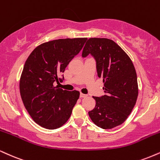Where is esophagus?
I'll list each match as a JSON object with an SVG mask.
<instances>
[{
	"instance_id": "34e87169",
	"label": "esophagus",
	"mask_w": 160,
	"mask_h": 160,
	"mask_svg": "<svg viewBox=\"0 0 160 160\" xmlns=\"http://www.w3.org/2000/svg\"><path fill=\"white\" fill-rule=\"evenodd\" d=\"M87 95H85V94H82V93H80V98H86V97H87Z\"/></svg>"
}]
</instances>
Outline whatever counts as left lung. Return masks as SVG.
Listing matches in <instances>:
<instances>
[{"label": "left lung", "instance_id": "8db88e82", "mask_svg": "<svg viewBox=\"0 0 160 160\" xmlns=\"http://www.w3.org/2000/svg\"><path fill=\"white\" fill-rule=\"evenodd\" d=\"M89 53L96 60L106 95L93 97L96 104L88 115L99 128L112 129L125 122L136 103L138 88L135 67L124 50L109 38H88L82 57Z\"/></svg>", "mask_w": 160, "mask_h": 160}]
</instances>
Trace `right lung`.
Masks as SVG:
<instances>
[{"label":"right lung","mask_w":160,"mask_h":160,"mask_svg":"<svg viewBox=\"0 0 160 160\" xmlns=\"http://www.w3.org/2000/svg\"><path fill=\"white\" fill-rule=\"evenodd\" d=\"M87 38H60L42 43L27 59L19 88L25 108L36 124L49 130L60 128L72 115L80 97L77 90H62L53 82L83 47Z\"/></svg>","instance_id":"obj_1"}]
</instances>
